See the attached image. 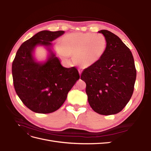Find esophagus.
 <instances>
[{
    "instance_id": "obj_1",
    "label": "esophagus",
    "mask_w": 151,
    "mask_h": 151,
    "mask_svg": "<svg viewBox=\"0 0 151 151\" xmlns=\"http://www.w3.org/2000/svg\"><path fill=\"white\" fill-rule=\"evenodd\" d=\"M82 72H83V70H81V69H79V75H80V76L81 75V74H82Z\"/></svg>"
}]
</instances>
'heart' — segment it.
<instances>
[{
    "instance_id": "b5f03b06",
    "label": "heart",
    "mask_w": 151,
    "mask_h": 151,
    "mask_svg": "<svg viewBox=\"0 0 151 151\" xmlns=\"http://www.w3.org/2000/svg\"><path fill=\"white\" fill-rule=\"evenodd\" d=\"M106 48L107 40L104 35L91 33L67 34L58 43L61 55H73L75 62L83 68L93 66L101 60Z\"/></svg>"
}]
</instances>
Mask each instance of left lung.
I'll use <instances>...</instances> for the list:
<instances>
[{
	"label": "left lung",
	"mask_w": 151,
	"mask_h": 151,
	"mask_svg": "<svg viewBox=\"0 0 151 151\" xmlns=\"http://www.w3.org/2000/svg\"><path fill=\"white\" fill-rule=\"evenodd\" d=\"M107 40L101 60L82 73L86 84L89 104L100 115L121 111L129 103L134 89L136 68L130 49L116 35L108 30L98 31Z\"/></svg>",
	"instance_id": "8db88e82"
}]
</instances>
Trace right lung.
Masks as SVG:
<instances>
[{
  "mask_svg": "<svg viewBox=\"0 0 151 151\" xmlns=\"http://www.w3.org/2000/svg\"><path fill=\"white\" fill-rule=\"evenodd\" d=\"M63 31H42L22 43L12 65L13 84L25 106L38 113L55 111L65 102L67 94L80 76L75 67L65 68L51 52L44 63L36 62L32 52L38 45L51 46Z\"/></svg>",
  "mask_w": 151,
  "mask_h": 151,
  "instance_id": "1",
  "label": "right lung"
}]
</instances>
